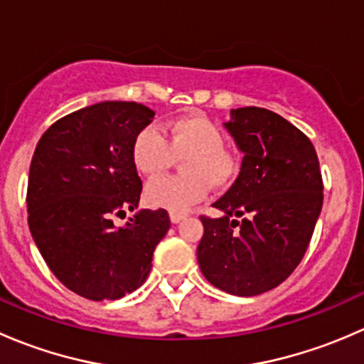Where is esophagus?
Listing matches in <instances>:
<instances>
[{"mask_svg": "<svg viewBox=\"0 0 364 364\" xmlns=\"http://www.w3.org/2000/svg\"><path fill=\"white\" fill-rule=\"evenodd\" d=\"M183 218H185V215H181V213H171V222L172 223H179Z\"/></svg>", "mask_w": 364, "mask_h": 364, "instance_id": "obj_1", "label": "esophagus"}]
</instances>
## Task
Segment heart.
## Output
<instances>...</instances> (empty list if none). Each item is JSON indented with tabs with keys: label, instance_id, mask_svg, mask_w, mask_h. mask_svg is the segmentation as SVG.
Returning <instances> with one entry per match:
<instances>
[{
	"label": "heart",
	"instance_id": "1",
	"mask_svg": "<svg viewBox=\"0 0 364 364\" xmlns=\"http://www.w3.org/2000/svg\"><path fill=\"white\" fill-rule=\"evenodd\" d=\"M222 128L204 114H186L167 124L165 137L156 128L146 127L132 142L135 168L149 179L160 178L181 159L185 174L159 179L146 188V200L153 208L186 213L204 199L209 185L227 188L241 171V153L223 144Z\"/></svg>",
	"mask_w": 364,
	"mask_h": 364
}]
</instances>
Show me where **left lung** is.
<instances>
[{"label":"left lung","instance_id":"1","mask_svg":"<svg viewBox=\"0 0 364 364\" xmlns=\"http://www.w3.org/2000/svg\"><path fill=\"white\" fill-rule=\"evenodd\" d=\"M225 127L245 153L243 164L229 192L213 204L222 218L200 216L197 260L220 291L257 296L287 280L304 257L324 183L310 139L277 112L241 107Z\"/></svg>","mask_w":364,"mask_h":364}]
</instances>
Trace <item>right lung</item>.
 I'll use <instances>...</instances> for the list:
<instances>
[{
  "label": "right lung",
  "instance_id": "obj_1",
  "mask_svg": "<svg viewBox=\"0 0 364 364\" xmlns=\"http://www.w3.org/2000/svg\"><path fill=\"white\" fill-rule=\"evenodd\" d=\"M153 116L135 102L90 105L50 124L33 153L29 230L54 277L86 299H119L141 287L171 227L161 208L112 223L141 199L132 142Z\"/></svg>",
  "mask_w": 364,
  "mask_h": 364
}]
</instances>
